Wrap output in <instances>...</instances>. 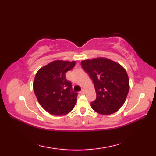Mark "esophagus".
<instances>
[{
  "instance_id": "34e87169",
  "label": "esophagus",
  "mask_w": 156,
  "mask_h": 156,
  "mask_svg": "<svg viewBox=\"0 0 156 156\" xmlns=\"http://www.w3.org/2000/svg\"><path fill=\"white\" fill-rule=\"evenodd\" d=\"M80 94H85V90H82L80 92Z\"/></svg>"
}]
</instances>
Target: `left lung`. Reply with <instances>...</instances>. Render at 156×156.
Returning <instances> with one entry per match:
<instances>
[{
    "instance_id": "1",
    "label": "left lung",
    "mask_w": 156,
    "mask_h": 156,
    "mask_svg": "<svg viewBox=\"0 0 156 156\" xmlns=\"http://www.w3.org/2000/svg\"><path fill=\"white\" fill-rule=\"evenodd\" d=\"M81 65L92 80L97 93L95 101L90 103L92 109L105 115L119 110L129 90L128 75L123 67L103 58L87 59Z\"/></svg>"
}]
</instances>
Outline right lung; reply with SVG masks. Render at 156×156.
I'll return each mask as SVG.
<instances>
[{"label": "right lung", "instance_id": "add662e5", "mask_svg": "<svg viewBox=\"0 0 156 156\" xmlns=\"http://www.w3.org/2000/svg\"><path fill=\"white\" fill-rule=\"evenodd\" d=\"M74 61L56 60L38 70L34 82V90L38 102L53 115L62 116L70 112L77 101V92L66 73L74 67Z\"/></svg>", "mask_w": 156, "mask_h": 156}]
</instances>
